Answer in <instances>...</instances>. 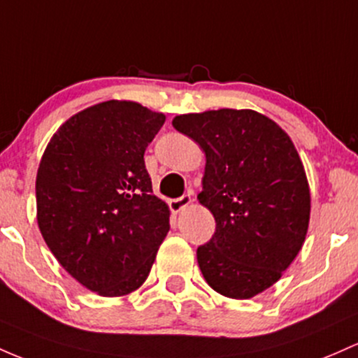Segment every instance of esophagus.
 <instances>
[{
    "mask_svg": "<svg viewBox=\"0 0 358 358\" xmlns=\"http://www.w3.org/2000/svg\"><path fill=\"white\" fill-rule=\"evenodd\" d=\"M191 203H192L191 194H184V196H180V198H178V199H171V201H169V206H171V211L172 213H176V215H178V213H180L182 210H186V208L189 206Z\"/></svg>",
    "mask_w": 358,
    "mask_h": 358,
    "instance_id": "obj_1",
    "label": "esophagus"
}]
</instances>
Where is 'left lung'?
<instances>
[{
  "label": "left lung",
  "mask_w": 358,
  "mask_h": 358,
  "mask_svg": "<svg viewBox=\"0 0 358 358\" xmlns=\"http://www.w3.org/2000/svg\"><path fill=\"white\" fill-rule=\"evenodd\" d=\"M172 125L206 155L198 194L216 231L196 252L211 289L250 299L274 286L306 240L311 194L289 135L254 110L179 115Z\"/></svg>",
  "instance_id": "left-lung-1"
}]
</instances>
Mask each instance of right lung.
I'll list each match as a JSON object with an SVG mask.
<instances>
[{"instance_id": "add662e5", "label": "right lung", "mask_w": 358, "mask_h": 358, "mask_svg": "<svg viewBox=\"0 0 358 358\" xmlns=\"http://www.w3.org/2000/svg\"><path fill=\"white\" fill-rule=\"evenodd\" d=\"M166 115L110 99L72 115L40 160L37 223L47 247L92 292L120 298L145 282L169 231L143 154Z\"/></svg>"}]
</instances>
